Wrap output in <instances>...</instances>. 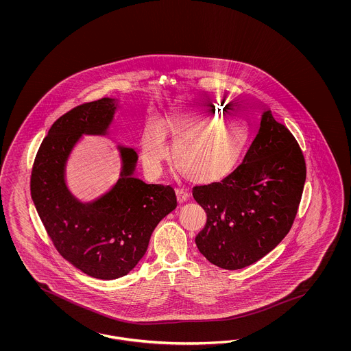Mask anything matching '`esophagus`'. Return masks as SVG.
Here are the masks:
<instances>
[{
  "label": "esophagus",
  "instance_id": "obj_1",
  "mask_svg": "<svg viewBox=\"0 0 351 351\" xmlns=\"http://www.w3.org/2000/svg\"><path fill=\"white\" fill-rule=\"evenodd\" d=\"M176 198H178V202L185 203L189 199V194L185 191H176Z\"/></svg>",
  "mask_w": 351,
  "mask_h": 351
}]
</instances>
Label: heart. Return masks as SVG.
<instances>
[{"instance_id": "1", "label": "heart", "mask_w": 351, "mask_h": 351, "mask_svg": "<svg viewBox=\"0 0 351 351\" xmlns=\"http://www.w3.org/2000/svg\"><path fill=\"white\" fill-rule=\"evenodd\" d=\"M199 121L203 125L193 129ZM158 130L163 136L173 138L171 144L173 165L188 179L201 184L229 176L243 157L250 140V130L245 121L220 117L216 110L207 106L171 112L158 125ZM159 133L149 126L141 138V160L150 178L160 175L162 162L167 154Z\"/></svg>"}]
</instances>
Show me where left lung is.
<instances>
[{
	"label": "left lung",
	"mask_w": 351,
	"mask_h": 351,
	"mask_svg": "<svg viewBox=\"0 0 351 351\" xmlns=\"http://www.w3.org/2000/svg\"><path fill=\"white\" fill-rule=\"evenodd\" d=\"M305 179L296 138L265 110L243 162L220 182L193 188L195 202L207 213L195 237L199 252L226 270L263 258L289 232Z\"/></svg>",
	"instance_id": "obj_1"
}]
</instances>
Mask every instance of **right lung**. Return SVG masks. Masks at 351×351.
<instances>
[{
  "label": "right lung",
  "instance_id": "add662e5",
  "mask_svg": "<svg viewBox=\"0 0 351 351\" xmlns=\"http://www.w3.org/2000/svg\"><path fill=\"white\" fill-rule=\"evenodd\" d=\"M119 100L103 97L56 119L32 169L31 195L53 245L72 265L96 279L128 274L145 255L160 220L178 203L175 191L135 176L138 153L118 144L121 172L109 191L80 201L66 184V163L84 135L109 136Z\"/></svg>",
  "mask_w": 351,
  "mask_h": 351
}]
</instances>
